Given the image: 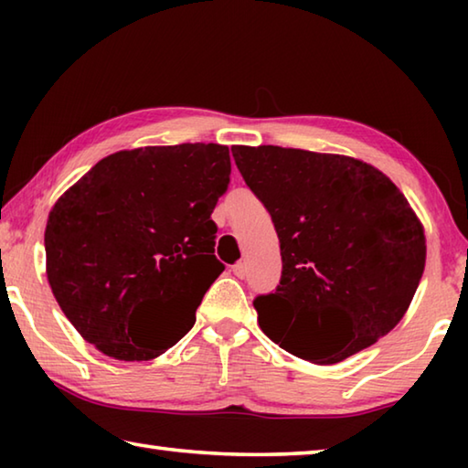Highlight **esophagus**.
<instances>
[{
    "instance_id": "34e87169",
    "label": "esophagus",
    "mask_w": 468,
    "mask_h": 468,
    "mask_svg": "<svg viewBox=\"0 0 468 468\" xmlns=\"http://www.w3.org/2000/svg\"><path fill=\"white\" fill-rule=\"evenodd\" d=\"M233 274L237 276V279H245V274H248V266H245L243 262L235 264V266H233Z\"/></svg>"
}]
</instances>
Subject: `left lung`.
<instances>
[{
  "mask_svg": "<svg viewBox=\"0 0 468 468\" xmlns=\"http://www.w3.org/2000/svg\"><path fill=\"white\" fill-rule=\"evenodd\" d=\"M231 150L281 243V284L253 301L264 335L315 366L388 335L415 297L427 253L405 194L353 156L271 144ZM332 321L345 335L331 332Z\"/></svg>",
  "mask_w": 468,
  "mask_h": 468,
  "instance_id": "left-lung-1",
  "label": "left lung"
}]
</instances>
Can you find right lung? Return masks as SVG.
I'll return each instance as SVG.
<instances>
[{
  "instance_id": "obj_1",
  "label": "right lung",
  "mask_w": 468,
  "mask_h": 468,
  "mask_svg": "<svg viewBox=\"0 0 468 468\" xmlns=\"http://www.w3.org/2000/svg\"><path fill=\"white\" fill-rule=\"evenodd\" d=\"M229 173L223 144L120 150L53 204L47 281L102 355L150 361L194 326L204 292L225 271L210 215Z\"/></svg>"
}]
</instances>
